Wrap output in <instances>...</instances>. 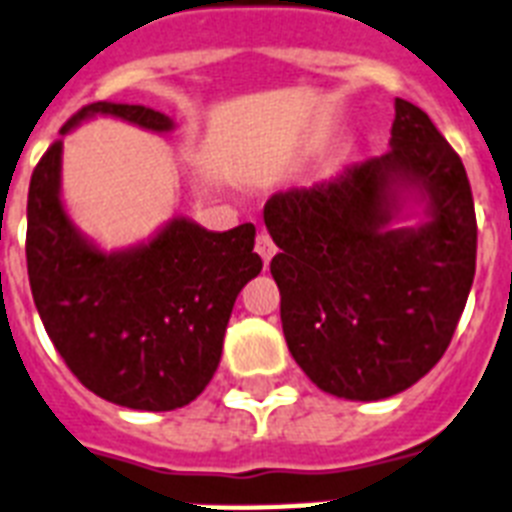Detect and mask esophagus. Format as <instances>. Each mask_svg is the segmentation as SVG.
Wrapping results in <instances>:
<instances>
[{
  "mask_svg": "<svg viewBox=\"0 0 512 512\" xmlns=\"http://www.w3.org/2000/svg\"><path fill=\"white\" fill-rule=\"evenodd\" d=\"M255 252H257V255H260V257H263L265 268H268L270 260H273V255H276V244H273V239H270V236L265 234V231H260V234H257V239H255Z\"/></svg>",
  "mask_w": 512,
  "mask_h": 512,
  "instance_id": "1",
  "label": "esophagus"
}]
</instances>
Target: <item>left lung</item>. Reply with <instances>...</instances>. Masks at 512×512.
I'll use <instances>...</instances> for the list:
<instances>
[{
    "mask_svg": "<svg viewBox=\"0 0 512 512\" xmlns=\"http://www.w3.org/2000/svg\"><path fill=\"white\" fill-rule=\"evenodd\" d=\"M390 150L265 203L283 336L317 388L382 401L448 349L476 270L461 158L419 106L395 98Z\"/></svg>",
    "mask_w": 512,
    "mask_h": 512,
    "instance_id": "8db88e82",
    "label": "left lung"
}]
</instances>
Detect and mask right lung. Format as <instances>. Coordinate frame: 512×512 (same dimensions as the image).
<instances>
[{"instance_id":"add662e5","label":"right lung","mask_w":512,"mask_h":512,"mask_svg":"<svg viewBox=\"0 0 512 512\" xmlns=\"http://www.w3.org/2000/svg\"><path fill=\"white\" fill-rule=\"evenodd\" d=\"M93 117L166 135L174 119L140 103L98 101L59 135ZM57 140L28 190V278L33 302L72 375L103 401L137 411H174L216 375L231 309L263 270L255 226L208 231L174 216L132 247L103 249L70 218L62 200Z\"/></svg>"}]
</instances>
